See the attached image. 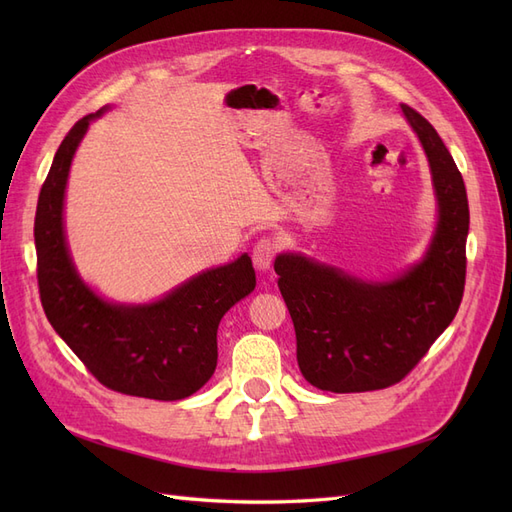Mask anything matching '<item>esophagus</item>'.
<instances>
[{
    "mask_svg": "<svg viewBox=\"0 0 512 512\" xmlns=\"http://www.w3.org/2000/svg\"><path fill=\"white\" fill-rule=\"evenodd\" d=\"M275 256H277V243L271 237L260 239L252 250V260H254L256 269H260V271L271 269Z\"/></svg>",
    "mask_w": 512,
    "mask_h": 512,
    "instance_id": "esophagus-1",
    "label": "esophagus"
}]
</instances>
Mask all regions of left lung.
<instances>
[{"label": "left lung", "mask_w": 512, "mask_h": 512, "mask_svg": "<svg viewBox=\"0 0 512 512\" xmlns=\"http://www.w3.org/2000/svg\"><path fill=\"white\" fill-rule=\"evenodd\" d=\"M401 111L427 153L438 198L436 235L423 260L391 282H363L299 254L275 258L299 369L322 391H378L404 380L453 322L463 297L466 185L431 123L408 104Z\"/></svg>", "instance_id": "1"}]
</instances>
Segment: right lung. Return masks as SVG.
Listing matches in <instances>:
<instances>
[{"label": "right lung", "mask_w": 512, "mask_h": 512, "mask_svg": "<svg viewBox=\"0 0 512 512\" xmlns=\"http://www.w3.org/2000/svg\"><path fill=\"white\" fill-rule=\"evenodd\" d=\"M61 141L38 196L34 239L44 314L57 335L106 389L177 401L205 386L218 365V327L228 309L256 286L252 258L198 273L147 305L108 303L76 273L64 235V194L74 151L89 121Z\"/></svg>", "instance_id": "add662e5"}]
</instances>
